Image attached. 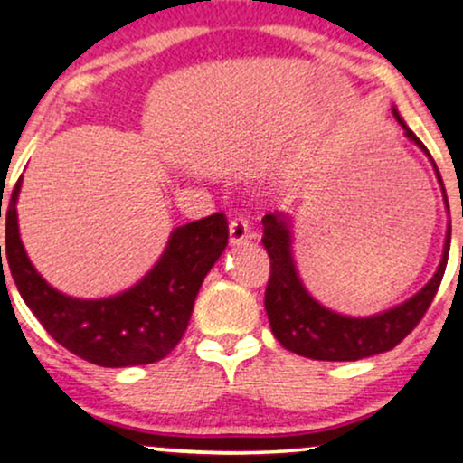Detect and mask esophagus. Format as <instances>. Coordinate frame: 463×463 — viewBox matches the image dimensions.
Returning a JSON list of instances; mask_svg holds the SVG:
<instances>
[{"mask_svg": "<svg viewBox=\"0 0 463 463\" xmlns=\"http://www.w3.org/2000/svg\"><path fill=\"white\" fill-rule=\"evenodd\" d=\"M228 232H231V243H241L250 237V224L246 217H235L228 226Z\"/></svg>", "mask_w": 463, "mask_h": 463, "instance_id": "esophagus-1", "label": "esophagus"}]
</instances>
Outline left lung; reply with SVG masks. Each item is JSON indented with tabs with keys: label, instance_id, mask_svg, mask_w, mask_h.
I'll list each match as a JSON object with an SVG mask.
<instances>
[{
	"label": "left lung",
	"instance_id": "left-lung-1",
	"mask_svg": "<svg viewBox=\"0 0 463 463\" xmlns=\"http://www.w3.org/2000/svg\"><path fill=\"white\" fill-rule=\"evenodd\" d=\"M394 117L401 121L409 139L431 158L424 143L407 128L396 109ZM435 176L442 184L438 167H435ZM446 206H449V202H446ZM261 241L268 250L269 268H272L269 269L268 289H265V311H268L274 337L283 344V348L302 354V357L317 361H357L398 346L422 320L435 294H438L446 263H449L450 222L449 231H446L442 261H439L433 279L402 305L370 317H350L335 313L322 307L305 289L298 272H296L294 257H291V232L283 215L268 213L263 217Z\"/></svg>",
	"mask_w": 463,
	"mask_h": 463
}]
</instances>
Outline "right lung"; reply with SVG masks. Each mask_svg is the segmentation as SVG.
<instances>
[{"instance_id": "obj_1", "label": "right lung", "mask_w": 463, "mask_h": 463, "mask_svg": "<svg viewBox=\"0 0 463 463\" xmlns=\"http://www.w3.org/2000/svg\"><path fill=\"white\" fill-rule=\"evenodd\" d=\"M19 189L21 178L6 209V259L21 298L45 331L69 353L104 368L146 365L167 357L187 331L202 280L224 252L226 215L213 213L176 228L158 263L124 294L80 300L47 285L30 263L19 239Z\"/></svg>"}]
</instances>
